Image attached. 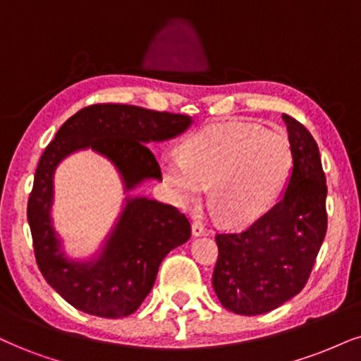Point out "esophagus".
<instances>
[{"label": "esophagus", "instance_id": "obj_1", "mask_svg": "<svg viewBox=\"0 0 361 361\" xmlns=\"http://www.w3.org/2000/svg\"><path fill=\"white\" fill-rule=\"evenodd\" d=\"M206 233H207V229L204 228L202 222H199V221L192 222V234L194 235H204Z\"/></svg>", "mask_w": 361, "mask_h": 361}]
</instances>
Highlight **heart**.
<instances>
[{
    "instance_id": "heart-1",
    "label": "heart",
    "mask_w": 361,
    "mask_h": 361,
    "mask_svg": "<svg viewBox=\"0 0 361 361\" xmlns=\"http://www.w3.org/2000/svg\"><path fill=\"white\" fill-rule=\"evenodd\" d=\"M160 171L177 206H197L209 185L217 212L229 224L244 226L278 201L293 171V149L279 128L229 120L190 135L182 155L164 154Z\"/></svg>"
}]
</instances>
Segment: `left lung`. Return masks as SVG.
Instances as JSON below:
<instances>
[{"mask_svg": "<svg viewBox=\"0 0 361 361\" xmlns=\"http://www.w3.org/2000/svg\"><path fill=\"white\" fill-rule=\"evenodd\" d=\"M293 171L278 204L241 233L216 234L212 286L221 305L255 317L296 296L308 281L326 234V179L313 135L283 115Z\"/></svg>", "mask_w": 361, "mask_h": 361, "instance_id": "1", "label": "left lung"}]
</instances>
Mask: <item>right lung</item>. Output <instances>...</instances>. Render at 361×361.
<instances>
[{
  "label": "right lung",
  "mask_w": 361,
  "mask_h": 361,
  "mask_svg": "<svg viewBox=\"0 0 361 361\" xmlns=\"http://www.w3.org/2000/svg\"><path fill=\"white\" fill-rule=\"evenodd\" d=\"M190 123L189 115L97 104L66 120L44 149L28 199L35 257L43 278L73 308L102 318L132 314L152 289L164 257L190 238V224L177 207L127 195L99 256L70 259L50 216L56 166L66 155L92 149L117 167L126 190H132L147 179L162 180L159 162L147 144L173 139Z\"/></svg>",
  "instance_id": "add662e5"
}]
</instances>
